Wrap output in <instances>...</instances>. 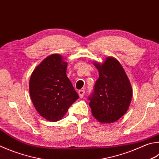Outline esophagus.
Segmentation results:
<instances>
[{
    "mask_svg": "<svg viewBox=\"0 0 159 159\" xmlns=\"http://www.w3.org/2000/svg\"><path fill=\"white\" fill-rule=\"evenodd\" d=\"M85 93V90H83V89H80V90L79 91V95L80 98H83V97H84V94Z\"/></svg>",
    "mask_w": 159,
    "mask_h": 159,
    "instance_id": "esophagus-1",
    "label": "esophagus"
}]
</instances>
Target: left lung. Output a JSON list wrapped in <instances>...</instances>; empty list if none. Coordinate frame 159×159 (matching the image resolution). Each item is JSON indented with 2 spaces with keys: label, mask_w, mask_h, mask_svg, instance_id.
<instances>
[{
  "label": "left lung",
  "mask_w": 159,
  "mask_h": 159,
  "mask_svg": "<svg viewBox=\"0 0 159 159\" xmlns=\"http://www.w3.org/2000/svg\"><path fill=\"white\" fill-rule=\"evenodd\" d=\"M99 71L94 91L89 97L94 117L102 123H112L126 113L132 98V88L117 60L108 57L102 64L94 62Z\"/></svg>",
  "instance_id": "left-lung-1"
}]
</instances>
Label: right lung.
I'll return each instance as SVG.
<instances>
[{
	"label": "right lung",
	"mask_w": 159,
	"mask_h": 159,
	"mask_svg": "<svg viewBox=\"0 0 159 159\" xmlns=\"http://www.w3.org/2000/svg\"><path fill=\"white\" fill-rule=\"evenodd\" d=\"M67 67V62L60 55L52 54L34 69L30 76L32 102L39 114L51 122L61 120L79 97L66 74Z\"/></svg>",
	"instance_id": "add662e5"
}]
</instances>
